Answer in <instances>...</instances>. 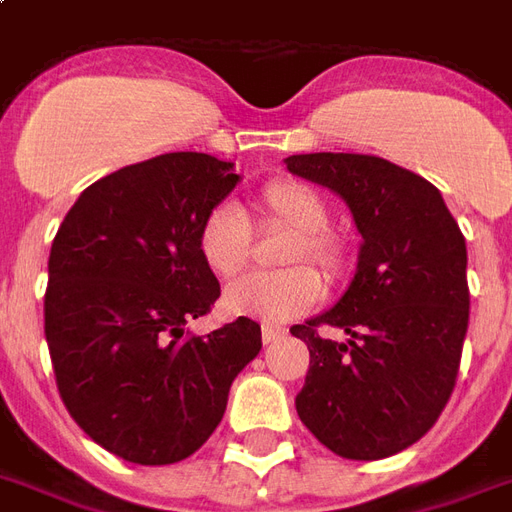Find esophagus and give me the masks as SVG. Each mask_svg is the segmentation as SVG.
<instances>
[{
  "label": "esophagus",
  "instance_id": "obj_1",
  "mask_svg": "<svg viewBox=\"0 0 512 512\" xmlns=\"http://www.w3.org/2000/svg\"><path fill=\"white\" fill-rule=\"evenodd\" d=\"M263 344H274L276 339H282L285 336V331L282 328H276V325H263Z\"/></svg>",
  "mask_w": 512,
  "mask_h": 512
}]
</instances>
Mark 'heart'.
I'll list each match as a JSON object with an SVG mask.
<instances>
[{
    "label": "heart",
    "mask_w": 512,
    "mask_h": 512,
    "mask_svg": "<svg viewBox=\"0 0 512 512\" xmlns=\"http://www.w3.org/2000/svg\"><path fill=\"white\" fill-rule=\"evenodd\" d=\"M255 214L260 225L285 230L274 274H249L222 293V312L227 317H252L260 323L282 325L323 295V276L328 285H339L355 266L350 238L331 227V206L317 187L301 179H274L257 192ZM252 236L233 208H211L198 227V255L203 266L219 279L236 276L249 260ZM312 262L318 270L304 267Z\"/></svg>",
    "instance_id": "obj_1"
}]
</instances>
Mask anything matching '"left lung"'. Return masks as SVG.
I'll list each match as a JSON object with an SVG mask.
<instances>
[{"label":"left lung","mask_w":512,"mask_h":512,"mask_svg":"<svg viewBox=\"0 0 512 512\" xmlns=\"http://www.w3.org/2000/svg\"><path fill=\"white\" fill-rule=\"evenodd\" d=\"M287 170L339 192L363 244L342 301L290 333L309 347L295 410L336 456L410 448L456 388L469 323L467 244L439 189L374 154H293ZM320 324L351 333L323 340Z\"/></svg>","instance_id":"8db88e82"}]
</instances>
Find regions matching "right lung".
I'll return each mask as SVG.
<instances>
[{"mask_svg":"<svg viewBox=\"0 0 512 512\" xmlns=\"http://www.w3.org/2000/svg\"><path fill=\"white\" fill-rule=\"evenodd\" d=\"M236 184L233 162L160 154L83 189L51 244L45 339L56 388L75 423L124 461L192 456L263 347L249 317L184 339L187 320L219 298L198 227Z\"/></svg>","mask_w":512,"mask_h":512,"instance_id":"1","label":"right lung"}]
</instances>
